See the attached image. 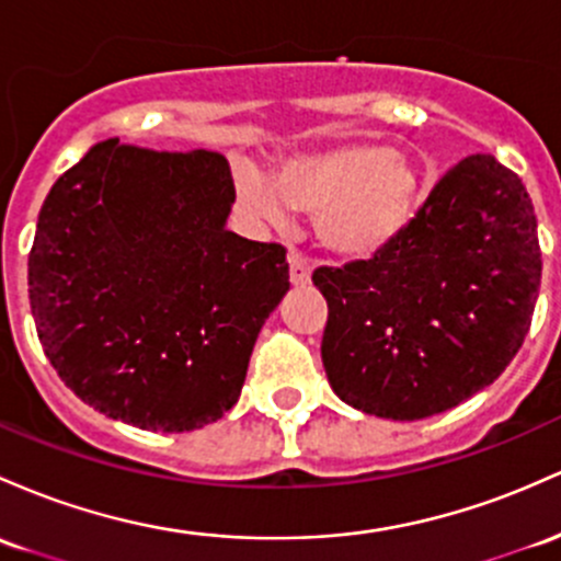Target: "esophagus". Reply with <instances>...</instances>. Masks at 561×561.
<instances>
[{
  "label": "esophagus",
  "instance_id": "obj_1",
  "mask_svg": "<svg viewBox=\"0 0 561 561\" xmlns=\"http://www.w3.org/2000/svg\"><path fill=\"white\" fill-rule=\"evenodd\" d=\"M290 282L295 287H306L311 282V266L298 252H290Z\"/></svg>",
  "mask_w": 561,
  "mask_h": 561
}]
</instances>
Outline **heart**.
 Wrapping results in <instances>:
<instances>
[{
	"mask_svg": "<svg viewBox=\"0 0 561 561\" xmlns=\"http://www.w3.org/2000/svg\"><path fill=\"white\" fill-rule=\"evenodd\" d=\"M237 188L271 224H282L287 207L313 213V231L330 255L370 261L412 226L426 196V175L393 146L356 140L285 157L271 181L239 168Z\"/></svg>",
	"mask_w": 561,
	"mask_h": 561,
	"instance_id": "obj_1",
	"label": "heart"
}]
</instances>
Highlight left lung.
Listing matches in <instances>:
<instances>
[{
  "mask_svg": "<svg viewBox=\"0 0 561 561\" xmlns=\"http://www.w3.org/2000/svg\"><path fill=\"white\" fill-rule=\"evenodd\" d=\"M540 266L522 178L492 153H471L383 255L313 271L328 300L322 362L332 391L391 421H421L473 397L522 348Z\"/></svg>",
  "mask_w": 561,
  "mask_h": 561,
  "instance_id": "left-lung-1",
  "label": "left lung"
}]
</instances>
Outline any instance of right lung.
I'll return each mask as SVG.
<instances>
[{
    "label": "right lung",
    "mask_w": 561,
    "mask_h": 561,
    "mask_svg": "<svg viewBox=\"0 0 561 561\" xmlns=\"http://www.w3.org/2000/svg\"><path fill=\"white\" fill-rule=\"evenodd\" d=\"M237 191L215 151L103 140L55 181L28 252L42 348L114 421L194 431L237 404L287 250L226 229Z\"/></svg>",
    "instance_id": "obj_1"
}]
</instances>
